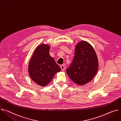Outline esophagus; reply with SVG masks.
Instances as JSON below:
<instances>
[{
  "mask_svg": "<svg viewBox=\"0 0 121 121\" xmlns=\"http://www.w3.org/2000/svg\"><path fill=\"white\" fill-rule=\"evenodd\" d=\"M60 68L61 69L62 71H64V70H65V66H64V65H61L60 66Z\"/></svg>",
  "mask_w": 121,
  "mask_h": 121,
  "instance_id": "34e87169",
  "label": "esophagus"
}]
</instances>
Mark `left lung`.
Masks as SVG:
<instances>
[{"mask_svg": "<svg viewBox=\"0 0 121 121\" xmlns=\"http://www.w3.org/2000/svg\"><path fill=\"white\" fill-rule=\"evenodd\" d=\"M98 67V59L93 47L83 40L76 45L73 61L66 72L74 83L82 86L91 81Z\"/></svg>", "mask_w": 121, "mask_h": 121, "instance_id": "8db88e82", "label": "left lung"}]
</instances>
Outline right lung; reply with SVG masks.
I'll return each mask as SVG.
<instances>
[{
	"label": "right lung",
	"instance_id": "add662e5",
	"mask_svg": "<svg viewBox=\"0 0 121 121\" xmlns=\"http://www.w3.org/2000/svg\"><path fill=\"white\" fill-rule=\"evenodd\" d=\"M51 46L41 44L35 49L28 65L30 77L36 84L45 86L52 80L55 74L61 70L49 54Z\"/></svg>",
	"mask_w": 121,
	"mask_h": 121
}]
</instances>
